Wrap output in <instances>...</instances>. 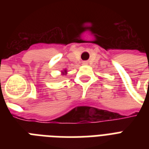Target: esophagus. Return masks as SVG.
I'll use <instances>...</instances> for the list:
<instances>
[{
  "label": "esophagus",
  "instance_id": "esophagus-1",
  "mask_svg": "<svg viewBox=\"0 0 149 149\" xmlns=\"http://www.w3.org/2000/svg\"><path fill=\"white\" fill-rule=\"evenodd\" d=\"M84 63V65H86V62H84V63Z\"/></svg>",
  "mask_w": 149,
  "mask_h": 149
}]
</instances>
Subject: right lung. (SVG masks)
I'll return each instance as SVG.
<instances>
[{
  "mask_svg": "<svg viewBox=\"0 0 149 149\" xmlns=\"http://www.w3.org/2000/svg\"><path fill=\"white\" fill-rule=\"evenodd\" d=\"M63 72V74H65V73H66V72H66V70H64V72Z\"/></svg>",
  "mask_w": 149,
  "mask_h": 149,
  "instance_id": "add662e5",
  "label": "right lung"
}]
</instances>
